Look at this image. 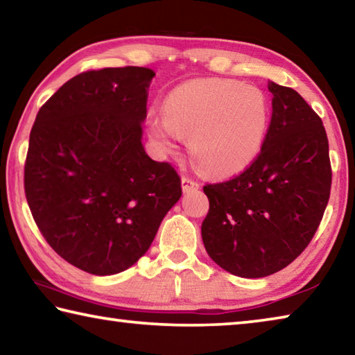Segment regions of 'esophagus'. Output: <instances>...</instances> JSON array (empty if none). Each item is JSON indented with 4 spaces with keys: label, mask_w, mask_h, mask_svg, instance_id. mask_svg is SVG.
I'll use <instances>...</instances> for the list:
<instances>
[{
    "label": "esophagus",
    "mask_w": 355,
    "mask_h": 355,
    "mask_svg": "<svg viewBox=\"0 0 355 355\" xmlns=\"http://www.w3.org/2000/svg\"><path fill=\"white\" fill-rule=\"evenodd\" d=\"M182 188H183V191L184 192H188V191H194V189H199L200 188V184H199V182H196L194 178H191V177H182Z\"/></svg>",
    "instance_id": "1"
}]
</instances>
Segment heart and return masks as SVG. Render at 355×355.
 I'll use <instances>...</instances> for the list:
<instances>
[{
    "mask_svg": "<svg viewBox=\"0 0 355 355\" xmlns=\"http://www.w3.org/2000/svg\"><path fill=\"white\" fill-rule=\"evenodd\" d=\"M271 107L263 91L235 80L203 78L167 95L164 114L150 120V133L163 152L175 153L183 136L203 171L230 177L254 163L268 133Z\"/></svg>",
    "mask_w": 355,
    "mask_h": 355,
    "instance_id": "1",
    "label": "heart"
}]
</instances>
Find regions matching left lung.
<instances>
[{
	"instance_id": "left-lung-1",
	"label": "left lung",
	"mask_w": 355,
	"mask_h": 355,
	"mask_svg": "<svg viewBox=\"0 0 355 355\" xmlns=\"http://www.w3.org/2000/svg\"><path fill=\"white\" fill-rule=\"evenodd\" d=\"M272 116L248 169L203 186L208 255L225 271L266 277L302 254L326 211L332 167L322 120L291 87L268 83Z\"/></svg>"
}]
</instances>
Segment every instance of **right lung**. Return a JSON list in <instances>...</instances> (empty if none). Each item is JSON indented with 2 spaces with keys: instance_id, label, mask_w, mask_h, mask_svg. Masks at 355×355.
Returning a JSON list of instances; mask_svg holds the SVG:
<instances>
[{
  "instance_id": "1",
  "label": "right lung",
  "mask_w": 355,
  "mask_h": 355,
  "mask_svg": "<svg viewBox=\"0 0 355 355\" xmlns=\"http://www.w3.org/2000/svg\"><path fill=\"white\" fill-rule=\"evenodd\" d=\"M153 76L146 67L83 71L42 105L29 135L33 218L51 249L89 274L133 266L182 197L177 171L141 142Z\"/></svg>"
}]
</instances>
